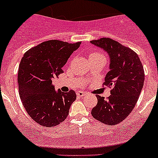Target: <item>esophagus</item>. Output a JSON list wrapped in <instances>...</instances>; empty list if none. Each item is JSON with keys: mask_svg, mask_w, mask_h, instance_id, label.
<instances>
[{"mask_svg": "<svg viewBox=\"0 0 158 158\" xmlns=\"http://www.w3.org/2000/svg\"><path fill=\"white\" fill-rule=\"evenodd\" d=\"M85 94L86 93H85V92H81V91H79L77 93V95L78 97H81V96H84Z\"/></svg>", "mask_w": 158, "mask_h": 158, "instance_id": "34e87169", "label": "esophagus"}]
</instances>
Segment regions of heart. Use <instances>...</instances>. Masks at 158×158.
I'll list each match as a JSON object with an SVG mask.
<instances>
[{"mask_svg":"<svg viewBox=\"0 0 158 158\" xmlns=\"http://www.w3.org/2000/svg\"><path fill=\"white\" fill-rule=\"evenodd\" d=\"M104 58V56L101 53L97 52V51H93L89 54V59H96V58Z\"/></svg>","mask_w":158,"mask_h":158,"instance_id":"obj_1","label":"heart"}]
</instances>
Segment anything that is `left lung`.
<instances>
[{
	"label": "left lung",
	"instance_id": "8db88e82",
	"mask_svg": "<svg viewBox=\"0 0 158 158\" xmlns=\"http://www.w3.org/2000/svg\"><path fill=\"white\" fill-rule=\"evenodd\" d=\"M110 57V71L104 85L111 88L107 99L96 95L97 104L92 109L94 118L107 125H116L132 111L144 85V69L138 54L110 38L92 40Z\"/></svg>",
	"mask_w": 158,
	"mask_h": 158
}]
</instances>
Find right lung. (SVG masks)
Instances as JSON below:
<instances>
[{"instance_id": "obj_1", "label": "right lung", "mask_w": 158, "mask_h": 158, "mask_svg": "<svg viewBox=\"0 0 158 158\" xmlns=\"http://www.w3.org/2000/svg\"><path fill=\"white\" fill-rule=\"evenodd\" d=\"M81 43L51 40L23 54L18 70L19 97L27 114L41 126H57L69 115L76 93L55 91L52 79L63 73L62 67Z\"/></svg>"}]
</instances>
